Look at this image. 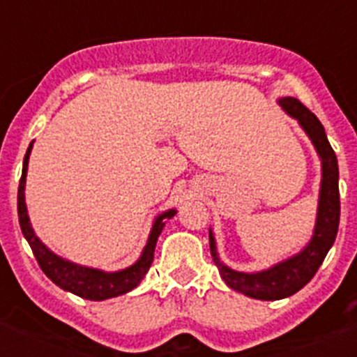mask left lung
<instances>
[{
	"label": "left lung",
	"instance_id": "obj_1",
	"mask_svg": "<svg viewBox=\"0 0 357 357\" xmlns=\"http://www.w3.org/2000/svg\"><path fill=\"white\" fill-rule=\"evenodd\" d=\"M279 103L286 114L298 121L302 130L313 143L321 162L320 195H318L317 222H314L313 236L298 254L280 261L273 266L261 272H238L227 266L218 255L216 239L209 229V247L218 272L225 280V284L234 291L257 298V301H280L286 296L295 295L313 279L320 264L326 259L327 252L333 247L340 225V188H338V159L331 148L326 135V128L320 119L305 109L296 98H279Z\"/></svg>",
	"mask_w": 357,
	"mask_h": 357
}]
</instances>
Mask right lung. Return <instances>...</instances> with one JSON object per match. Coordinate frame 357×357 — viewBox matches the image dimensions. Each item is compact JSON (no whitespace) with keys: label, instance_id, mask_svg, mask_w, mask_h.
Wrapping results in <instances>:
<instances>
[{"label":"right lung","instance_id":"1","mask_svg":"<svg viewBox=\"0 0 357 357\" xmlns=\"http://www.w3.org/2000/svg\"><path fill=\"white\" fill-rule=\"evenodd\" d=\"M31 148H33V141L28 146L26 155H24L23 160V173H21V181H19L17 189V214L23 236L26 238L31 252L36 255L40 270L59 288L73 293V295L82 296V298H87V301H107V298H114V296L125 295V293L132 291L135 286H139V282L144 279L148 270H150L151 261H153L157 239H159L166 222L175 216L176 211H164L162 214H159L153 220L150 236H148V241L144 245L143 252H141L139 259L135 261L134 264H130L128 268H123V270H118V272H103V270H98V268L82 266V264L71 263V261L64 259V257H61V255H56L55 252L50 250L37 238L36 230L31 229L26 202H24V185H26L28 159H30Z\"/></svg>","mask_w":357,"mask_h":357}]
</instances>
